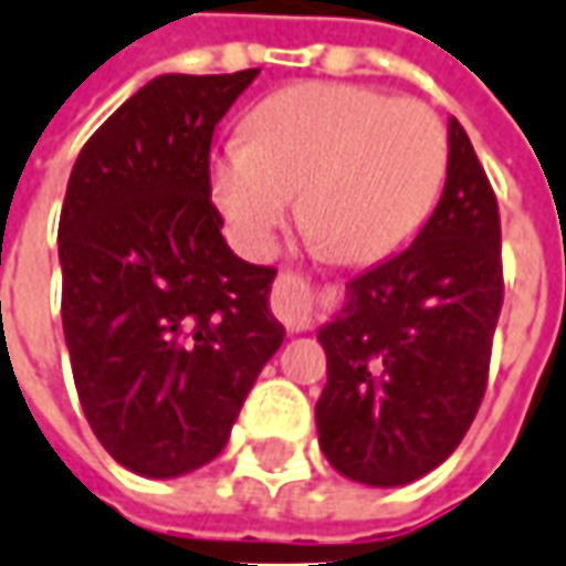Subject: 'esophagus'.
<instances>
[{
	"label": "esophagus",
	"instance_id": "obj_1",
	"mask_svg": "<svg viewBox=\"0 0 566 566\" xmlns=\"http://www.w3.org/2000/svg\"><path fill=\"white\" fill-rule=\"evenodd\" d=\"M271 311L290 333L307 329L311 326V283H307V276L280 271L274 276V290H271Z\"/></svg>",
	"mask_w": 566,
	"mask_h": 566
}]
</instances>
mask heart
<instances>
[{
	"instance_id": "heart-1",
	"label": "heart",
	"mask_w": 566,
	"mask_h": 566,
	"mask_svg": "<svg viewBox=\"0 0 566 566\" xmlns=\"http://www.w3.org/2000/svg\"><path fill=\"white\" fill-rule=\"evenodd\" d=\"M450 166L422 101L354 82H302L264 97L245 142L212 157V193L249 255H264L302 190V221L342 264H376L419 233Z\"/></svg>"
}]
</instances>
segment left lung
<instances>
[{
    "mask_svg": "<svg viewBox=\"0 0 566 566\" xmlns=\"http://www.w3.org/2000/svg\"><path fill=\"white\" fill-rule=\"evenodd\" d=\"M502 224L493 185L459 119L434 216L416 243L354 276L321 329L317 431L350 481L400 486L438 469L474 422L502 311Z\"/></svg>",
    "mask_w": 566,
    "mask_h": 566,
    "instance_id": "left-lung-1",
    "label": "left lung"
}]
</instances>
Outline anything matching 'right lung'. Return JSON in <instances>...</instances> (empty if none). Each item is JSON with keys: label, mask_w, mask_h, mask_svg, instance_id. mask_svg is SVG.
Here are the masks:
<instances>
[{"label": "right lung", "mask_w": 566, "mask_h": 566, "mask_svg": "<svg viewBox=\"0 0 566 566\" xmlns=\"http://www.w3.org/2000/svg\"><path fill=\"white\" fill-rule=\"evenodd\" d=\"M259 70L147 82L85 142L57 224L61 317L82 412L144 478L212 462L283 345L274 268L237 259L209 150Z\"/></svg>", "instance_id": "right-lung-1"}]
</instances>
